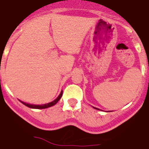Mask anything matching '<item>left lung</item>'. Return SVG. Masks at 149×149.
I'll list each match as a JSON object with an SVG mask.
<instances>
[{
  "label": "left lung",
  "instance_id": "left-lung-1",
  "mask_svg": "<svg viewBox=\"0 0 149 149\" xmlns=\"http://www.w3.org/2000/svg\"><path fill=\"white\" fill-rule=\"evenodd\" d=\"M95 109H97V108H95ZM98 110H99V109H98Z\"/></svg>",
  "mask_w": 149,
  "mask_h": 149
}]
</instances>
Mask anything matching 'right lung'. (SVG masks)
<instances>
[{
	"instance_id": "add662e5",
	"label": "right lung",
	"mask_w": 149,
	"mask_h": 149,
	"mask_svg": "<svg viewBox=\"0 0 149 149\" xmlns=\"http://www.w3.org/2000/svg\"><path fill=\"white\" fill-rule=\"evenodd\" d=\"M62 92L63 91H61V94L58 95V97L55 100H54L53 102H49V103H47V104H43V105H32V104H29V103H26V102H20L23 103V104H24L25 106H27V107H30V108H35V109H45V108H48V107H52V106L55 105L57 102L60 100L61 97L62 96Z\"/></svg>"
}]
</instances>
